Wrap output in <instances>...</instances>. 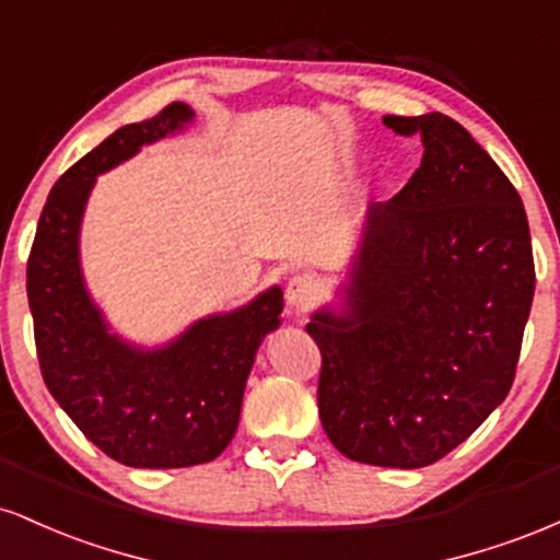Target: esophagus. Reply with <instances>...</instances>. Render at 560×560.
<instances>
[{
    "instance_id": "esophagus-1",
    "label": "esophagus",
    "mask_w": 560,
    "mask_h": 560,
    "mask_svg": "<svg viewBox=\"0 0 560 560\" xmlns=\"http://www.w3.org/2000/svg\"><path fill=\"white\" fill-rule=\"evenodd\" d=\"M318 292H320V284H318L316 276H311V273L294 276V279H289V284H287L289 307L298 313H305L307 307L316 305Z\"/></svg>"
}]
</instances>
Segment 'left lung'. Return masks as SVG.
Wrapping results in <instances>:
<instances>
[{
  "label": "left lung",
  "mask_w": 560,
  "mask_h": 560,
  "mask_svg": "<svg viewBox=\"0 0 560 560\" xmlns=\"http://www.w3.org/2000/svg\"><path fill=\"white\" fill-rule=\"evenodd\" d=\"M423 158L369 208L350 316L316 313L318 416L350 460L421 468L505 400L535 298L524 205L498 163L442 113L384 115Z\"/></svg>",
  "instance_id": "obj_1"
}]
</instances>
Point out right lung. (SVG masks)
I'll return each mask as SVG.
<instances>
[{
	"label": "right lung",
	"instance_id": "add662e5",
	"mask_svg": "<svg viewBox=\"0 0 560 560\" xmlns=\"http://www.w3.org/2000/svg\"><path fill=\"white\" fill-rule=\"evenodd\" d=\"M191 120L171 102L155 118L118 128L57 178L31 244L28 305L47 389L113 460L133 468L208 464L236 432L255 350L279 326L281 289L210 316L163 350H133L107 334L79 268V226L96 173Z\"/></svg>",
	"mask_w": 560,
	"mask_h": 560
}]
</instances>
